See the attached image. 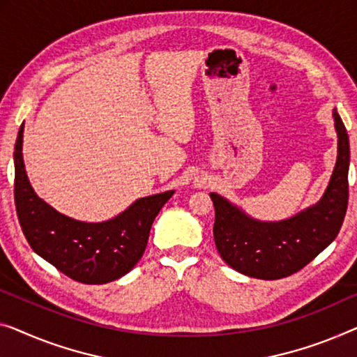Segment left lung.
Returning a JSON list of instances; mask_svg holds the SVG:
<instances>
[{"mask_svg":"<svg viewBox=\"0 0 357 357\" xmlns=\"http://www.w3.org/2000/svg\"><path fill=\"white\" fill-rule=\"evenodd\" d=\"M338 135V158L331 184L317 205L291 220L259 222L248 218L218 194L213 237L221 258L250 278L275 280L298 273L331 243L348 208L349 139L338 112L333 110Z\"/></svg>","mask_w":357,"mask_h":357,"instance_id":"1","label":"left lung"}]
</instances>
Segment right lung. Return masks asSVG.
<instances>
[{
	"label": "right lung",
	"instance_id": "1",
	"mask_svg": "<svg viewBox=\"0 0 357 357\" xmlns=\"http://www.w3.org/2000/svg\"><path fill=\"white\" fill-rule=\"evenodd\" d=\"M24 123L14 147V200L22 232L41 258L82 284H107L130 273L144 253L152 222L174 190L139 199L114 220L82 222L33 192L22 158Z\"/></svg>",
	"mask_w": 357,
	"mask_h": 357
}]
</instances>
